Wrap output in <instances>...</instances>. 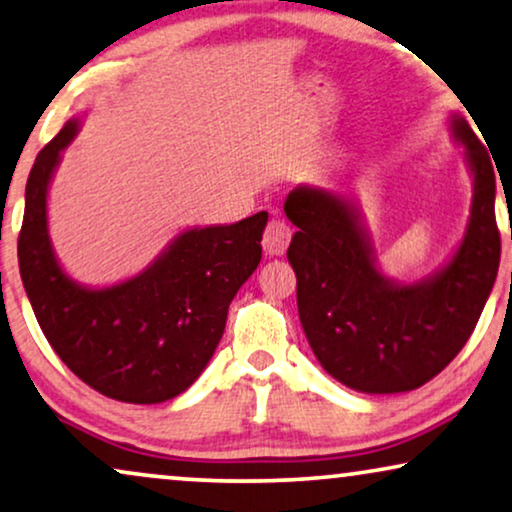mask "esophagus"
<instances>
[{
    "label": "esophagus",
    "instance_id": "34e87169",
    "mask_svg": "<svg viewBox=\"0 0 512 512\" xmlns=\"http://www.w3.org/2000/svg\"><path fill=\"white\" fill-rule=\"evenodd\" d=\"M290 238H292V229L290 224L285 220H269L267 229H264V238H262V245L264 250H267V255H283L285 250H288L290 245Z\"/></svg>",
    "mask_w": 512,
    "mask_h": 512
}]
</instances>
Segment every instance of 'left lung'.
Instances as JSON below:
<instances>
[{
  "label": "left lung",
  "instance_id": "1",
  "mask_svg": "<svg viewBox=\"0 0 512 512\" xmlns=\"http://www.w3.org/2000/svg\"><path fill=\"white\" fill-rule=\"evenodd\" d=\"M449 128L473 175V203L459 248L421 281L381 274L360 210L342 194L302 185L285 199L304 335L325 372L353 391L403 393L431 381L473 335L494 288V163L466 119L454 114Z\"/></svg>",
  "mask_w": 512,
  "mask_h": 512
}]
</instances>
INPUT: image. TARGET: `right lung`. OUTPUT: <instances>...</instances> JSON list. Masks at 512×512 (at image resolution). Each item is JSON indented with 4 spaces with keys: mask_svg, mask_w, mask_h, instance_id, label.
I'll use <instances>...</instances> for the list:
<instances>
[{
    "mask_svg": "<svg viewBox=\"0 0 512 512\" xmlns=\"http://www.w3.org/2000/svg\"><path fill=\"white\" fill-rule=\"evenodd\" d=\"M70 119L39 152L25 187L18 267L37 323L60 360L107 398L156 405L199 379L231 299L262 260L269 215L182 231L138 276L88 288L60 267L49 236L51 177L79 133Z\"/></svg>",
    "mask_w": 512,
    "mask_h": 512,
    "instance_id": "obj_1",
    "label": "right lung"
}]
</instances>
